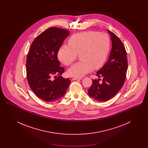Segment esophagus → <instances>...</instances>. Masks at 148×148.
<instances>
[{"label":"esophagus","instance_id":"obj_1","mask_svg":"<svg viewBox=\"0 0 148 148\" xmlns=\"http://www.w3.org/2000/svg\"><path fill=\"white\" fill-rule=\"evenodd\" d=\"M82 79V78H81V77H70V79H71V80H80V79Z\"/></svg>","mask_w":148,"mask_h":148}]
</instances>
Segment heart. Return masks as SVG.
<instances>
[{
  "label": "heart",
  "instance_id": "heart-1",
  "mask_svg": "<svg viewBox=\"0 0 148 148\" xmlns=\"http://www.w3.org/2000/svg\"><path fill=\"white\" fill-rule=\"evenodd\" d=\"M110 39L105 33L86 31L74 34L68 45H62L58 53V59L65 65H70L79 54L80 61L68 71L71 77H80L94 69H98L106 62L110 50Z\"/></svg>",
  "mask_w": 148,
  "mask_h": 148
}]
</instances>
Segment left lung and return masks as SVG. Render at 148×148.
Masks as SVG:
<instances>
[{
    "label": "left lung",
    "instance_id": "left-lung-1",
    "mask_svg": "<svg viewBox=\"0 0 148 148\" xmlns=\"http://www.w3.org/2000/svg\"><path fill=\"white\" fill-rule=\"evenodd\" d=\"M111 36L112 48L106 64L97 72L99 77H103L101 84L99 80L92 79V84L88 89V94L92 98L107 101L119 91L125 80L127 69V51L119 38L108 30Z\"/></svg>",
    "mask_w": 148,
    "mask_h": 148
}]
</instances>
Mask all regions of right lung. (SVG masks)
Segmentation results:
<instances>
[{
  "instance_id": "1",
  "label": "right lung",
  "mask_w": 148,
  "mask_h": 148,
  "mask_svg": "<svg viewBox=\"0 0 148 148\" xmlns=\"http://www.w3.org/2000/svg\"><path fill=\"white\" fill-rule=\"evenodd\" d=\"M69 31L51 27L38 35L32 42L27 58V77L35 95L50 102L62 98L71 80L60 76L64 71L58 59V53ZM57 74L54 80L51 77Z\"/></svg>"
}]
</instances>
